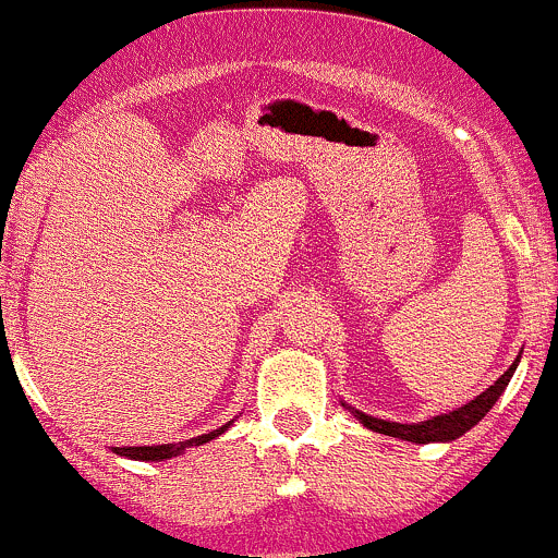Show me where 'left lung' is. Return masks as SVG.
Instances as JSON below:
<instances>
[{"label": "left lung", "mask_w": 558, "mask_h": 558, "mask_svg": "<svg viewBox=\"0 0 558 558\" xmlns=\"http://www.w3.org/2000/svg\"><path fill=\"white\" fill-rule=\"evenodd\" d=\"M518 363H521V355L512 361V366L507 368V372L501 374V377L496 379L490 388H485L483 393L474 396L469 404L456 407V410L442 412V415H434V417H428V421H421V423L383 421V417H372V415H366V412L355 410V407H350L347 401H341V407H344V410H350L352 415H355V421L363 423L368 432L385 434V437H396V439H404V442H415V445L453 442V439L464 437L469 428H474L485 415H488L490 407H494L496 401H499V396L505 393L507 383H510V377L515 374Z\"/></svg>", "instance_id": "obj_1"}]
</instances>
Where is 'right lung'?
Instances as JSON below:
<instances>
[{"instance_id": "right-lung-1", "label": "right lung", "mask_w": 558, "mask_h": 558, "mask_svg": "<svg viewBox=\"0 0 558 558\" xmlns=\"http://www.w3.org/2000/svg\"><path fill=\"white\" fill-rule=\"evenodd\" d=\"M230 426H233V421L225 423L222 428H214V432L201 434V437L184 439V442L141 445V448H113V453L121 456V459H132V461H168V459H175V456L184 453L186 448H201V445H206V442H211V439L222 437V434L228 432Z\"/></svg>"}]
</instances>
